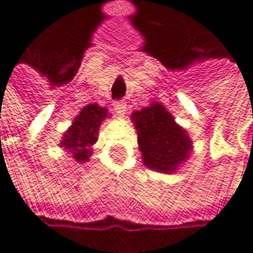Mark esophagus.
I'll return each instance as SVG.
<instances>
[{
	"instance_id": "1",
	"label": "esophagus",
	"mask_w": 253,
	"mask_h": 253,
	"mask_svg": "<svg viewBox=\"0 0 253 253\" xmlns=\"http://www.w3.org/2000/svg\"><path fill=\"white\" fill-rule=\"evenodd\" d=\"M114 110L120 114V116H125V113L127 111V104L125 101H117L114 104Z\"/></svg>"
}]
</instances>
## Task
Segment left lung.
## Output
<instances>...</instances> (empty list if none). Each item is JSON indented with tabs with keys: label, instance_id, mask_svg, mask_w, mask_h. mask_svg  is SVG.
Masks as SVG:
<instances>
[{
	"label": "left lung",
	"instance_id": "obj_1",
	"mask_svg": "<svg viewBox=\"0 0 253 253\" xmlns=\"http://www.w3.org/2000/svg\"><path fill=\"white\" fill-rule=\"evenodd\" d=\"M131 123L137 131V145L142 163L148 169L171 174L187 161L193 142L186 128L177 125L174 116L161 102L133 111Z\"/></svg>",
	"mask_w": 253,
	"mask_h": 253
}]
</instances>
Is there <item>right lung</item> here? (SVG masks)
Instances as JSON below:
<instances>
[{"label": "right lung", "mask_w": 253, "mask_h": 253, "mask_svg": "<svg viewBox=\"0 0 253 253\" xmlns=\"http://www.w3.org/2000/svg\"><path fill=\"white\" fill-rule=\"evenodd\" d=\"M110 116L105 107H99L98 104L84 105L72 122V126L64 131L60 146L79 164L87 163L92 157L93 145L98 140L99 127Z\"/></svg>", "instance_id": "add662e5"}]
</instances>
